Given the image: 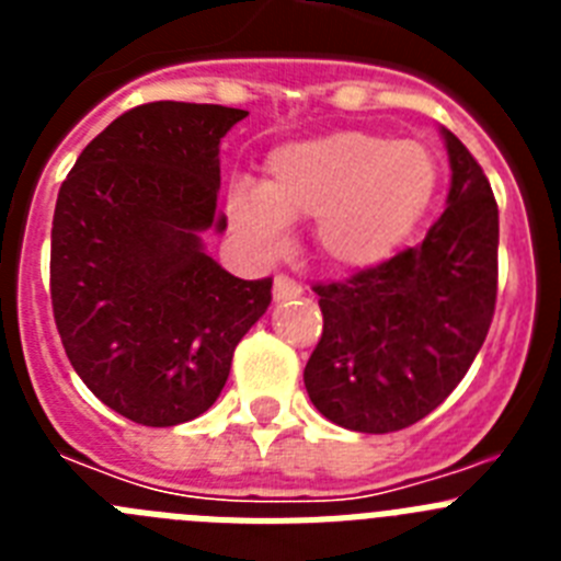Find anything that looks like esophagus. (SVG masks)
I'll list each match as a JSON object with an SVG mask.
<instances>
[{
    "label": "esophagus",
    "mask_w": 561,
    "mask_h": 561,
    "mask_svg": "<svg viewBox=\"0 0 561 561\" xmlns=\"http://www.w3.org/2000/svg\"><path fill=\"white\" fill-rule=\"evenodd\" d=\"M272 295H275L277 304H284V300H291V297L304 295V286L291 280L289 275H277L275 286H272Z\"/></svg>",
    "instance_id": "esophagus-1"
}]
</instances>
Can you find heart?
Listing matches in <instances>:
<instances>
[{"label": "heart", "mask_w": 561, "mask_h": 561, "mask_svg": "<svg viewBox=\"0 0 561 561\" xmlns=\"http://www.w3.org/2000/svg\"><path fill=\"white\" fill-rule=\"evenodd\" d=\"M435 180L427 146L348 128L275 148L264 187L236 182L227 213L264 255L286 250L289 221H314L325 264L362 272L404 244L433 202Z\"/></svg>", "instance_id": "obj_1"}]
</instances>
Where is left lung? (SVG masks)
Listing matches in <instances>:
<instances>
[{"instance_id": "obj_1", "label": "left lung", "mask_w": 561, "mask_h": 561, "mask_svg": "<svg viewBox=\"0 0 561 561\" xmlns=\"http://www.w3.org/2000/svg\"><path fill=\"white\" fill-rule=\"evenodd\" d=\"M447 210L419 247L348 280L317 284L323 336L304 370L309 399L354 433H396L447 399L483 345L497 300V202L453 131Z\"/></svg>"}]
</instances>
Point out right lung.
<instances>
[{"label":"right lung","instance_id":"right-lung-1","mask_svg":"<svg viewBox=\"0 0 561 561\" xmlns=\"http://www.w3.org/2000/svg\"><path fill=\"white\" fill-rule=\"evenodd\" d=\"M244 108L142 103L89 142L58 191L49 297L64 351L98 399L146 427L213 408L232 351L272 304L205 252L219 142Z\"/></svg>","mask_w":561,"mask_h":561}]
</instances>
